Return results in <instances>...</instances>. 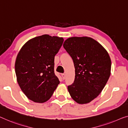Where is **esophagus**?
I'll list each match as a JSON object with an SVG mask.
<instances>
[{"label":"esophagus","mask_w":128,"mask_h":128,"mask_svg":"<svg viewBox=\"0 0 128 128\" xmlns=\"http://www.w3.org/2000/svg\"><path fill=\"white\" fill-rule=\"evenodd\" d=\"M62 79H65V78H66V74H62Z\"/></svg>","instance_id":"obj_1"}]
</instances>
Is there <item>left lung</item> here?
Returning <instances> with one entry per match:
<instances>
[{
	"mask_svg": "<svg viewBox=\"0 0 128 128\" xmlns=\"http://www.w3.org/2000/svg\"><path fill=\"white\" fill-rule=\"evenodd\" d=\"M63 46L75 68V80L68 86L70 94L78 104H88L98 96L108 81L112 65L109 55L90 37L69 38Z\"/></svg>",
	"mask_w": 128,
	"mask_h": 128,
	"instance_id": "obj_1",
	"label": "left lung"
}]
</instances>
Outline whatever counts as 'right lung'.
<instances>
[{"label":"right lung","mask_w":128,"mask_h":128,"mask_svg":"<svg viewBox=\"0 0 128 128\" xmlns=\"http://www.w3.org/2000/svg\"><path fill=\"white\" fill-rule=\"evenodd\" d=\"M63 41L62 37L44 34L28 41L17 55V82L26 96L34 102L49 100L60 83L54 74V60Z\"/></svg>","instance_id":"add662e5"}]
</instances>
